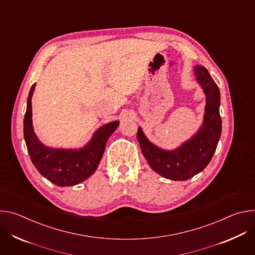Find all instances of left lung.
<instances>
[{
    "instance_id": "left-lung-1",
    "label": "left lung",
    "mask_w": 255,
    "mask_h": 255,
    "mask_svg": "<svg viewBox=\"0 0 255 255\" xmlns=\"http://www.w3.org/2000/svg\"><path fill=\"white\" fill-rule=\"evenodd\" d=\"M195 76L206 95V106L203 125L190 140L174 150H164L151 143L141 127L137 131L142 154L149 166L171 180H187L201 172L211 161L221 136L219 88L202 65L195 67Z\"/></svg>"
}]
</instances>
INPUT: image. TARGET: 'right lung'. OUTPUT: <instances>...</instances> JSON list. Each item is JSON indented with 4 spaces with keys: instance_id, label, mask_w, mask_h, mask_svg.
Wrapping results in <instances>:
<instances>
[{
    "instance_id": "add662e5",
    "label": "right lung",
    "mask_w": 255,
    "mask_h": 255,
    "mask_svg": "<svg viewBox=\"0 0 255 255\" xmlns=\"http://www.w3.org/2000/svg\"><path fill=\"white\" fill-rule=\"evenodd\" d=\"M32 86L24 117V139L30 158L39 173L58 187L78 185L90 177L98 168L107 140L119 126V121L100 127L91 141L80 149H62L45 146L36 136L32 125Z\"/></svg>"
}]
</instances>
